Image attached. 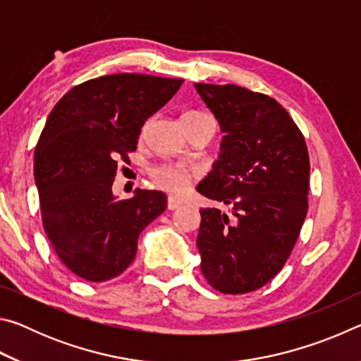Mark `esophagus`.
<instances>
[{
  "label": "esophagus",
  "instance_id": "obj_1",
  "mask_svg": "<svg viewBox=\"0 0 361 361\" xmlns=\"http://www.w3.org/2000/svg\"><path fill=\"white\" fill-rule=\"evenodd\" d=\"M180 207H181L180 200H176L173 197H169V200H167V209L169 210H176V209H180Z\"/></svg>",
  "mask_w": 361,
  "mask_h": 361
}]
</instances>
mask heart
I'll use <instances>...</instances> for the list:
<instances>
[{
  "mask_svg": "<svg viewBox=\"0 0 361 361\" xmlns=\"http://www.w3.org/2000/svg\"><path fill=\"white\" fill-rule=\"evenodd\" d=\"M210 118L209 114L202 111H186L183 114V119H202ZM151 180L154 185L169 194L180 195L186 191L189 185L197 178L199 172L195 169H189L180 164L164 162L151 169Z\"/></svg>",
  "mask_w": 361,
  "mask_h": 361,
  "instance_id": "b5f03b06",
  "label": "heart"
}]
</instances>
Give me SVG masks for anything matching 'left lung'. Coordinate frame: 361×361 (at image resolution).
Returning a JSON list of instances; mask_svg holds the SVG:
<instances>
[{
    "mask_svg": "<svg viewBox=\"0 0 361 361\" xmlns=\"http://www.w3.org/2000/svg\"><path fill=\"white\" fill-rule=\"evenodd\" d=\"M224 132L221 154L197 191L229 205L200 210V271L212 288L243 295L277 276L307 215L309 151L277 100L234 84H199Z\"/></svg>",
    "mask_w": 361,
    "mask_h": 361,
    "instance_id": "obj_1",
    "label": "left lung"
}]
</instances>
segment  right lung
Masks as SVG:
<instances>
[{
  "label": "right lung",
  "instance_id": "obj_1",
  "mask_svg": "<svg viewBox=\"0 0 361 361\" xmlns=\"http://www.w3.org/2000/svg\"><path fill=\"white\" fill-rule=\"evenodd\" d=\"M183 79L119 73L68 90L49 114L35 148V181L47 239L59 259L87 282L121 276L138 235L167 209L161 191L137 189L116 200L118 162H129L145 121Z\"/></svg>",
  "mask_w": 361,
  "mask_h": 361
}]
</instances>
